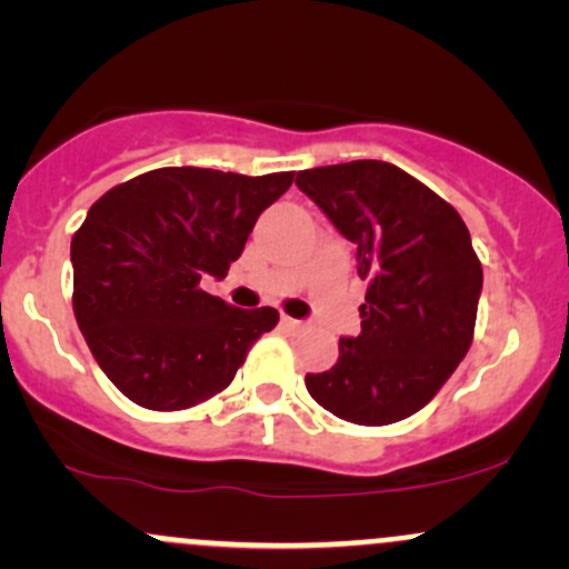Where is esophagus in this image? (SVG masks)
<instances>
[{
	"instance_id": "34e87169",
	"label": "esophagus",
	"mask_w": 569,
	"mask_h": 569,
	"mask_svg": "<svg viewBox=\"0 0 569 569\" xmlns=\"http://www.w3.org/2000/svg\"><path fill=\"white\" fill-rule=\"evenodd\" d=\"M280 321H283V327H286V330H289V332H302V330H306V327H308V321H302V319L283 317Z\"/></svg>"
}]
</instances>
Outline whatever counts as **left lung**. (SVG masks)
<instances>
[{"mask_svg":"<svg viewBox=\"0 0 569 569\" xmlns=\"http://www.w3.org/2000/svg\"><path fill=\"white\" fill-rule=\"evenodd\" d=\"M297 187L358 248L369 280L360 332L306 388L332 416L386 427L412 416L455 375L473 341L481 263L455 206L396 164L360 159L300 170Z\"/></svg>","mask_w":569,"mask_h":569,"instance_id":"1","label":"left lung"}]
</instances>
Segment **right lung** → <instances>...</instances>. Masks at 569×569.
Segmentation results:
<instances>
[{
	"label": "right lung",
	"instance_id": "add662e5",
	"mask_svg": "<svg viewBox=\"0 0 569 569\" xmlns=\"http://www.w3.org/2000/svg\"><path fill=\"white\" fill-rule=\"evenodd\" d=\"M295 173L159 168L90 206L71 239L73 317L96 363L148 410H183L226 391L274 308L228 306L200 289L226 278L258 214Z\"/></svg>",
	"mask_w": 569,
	"mask_h": 569
}]
</instances>
